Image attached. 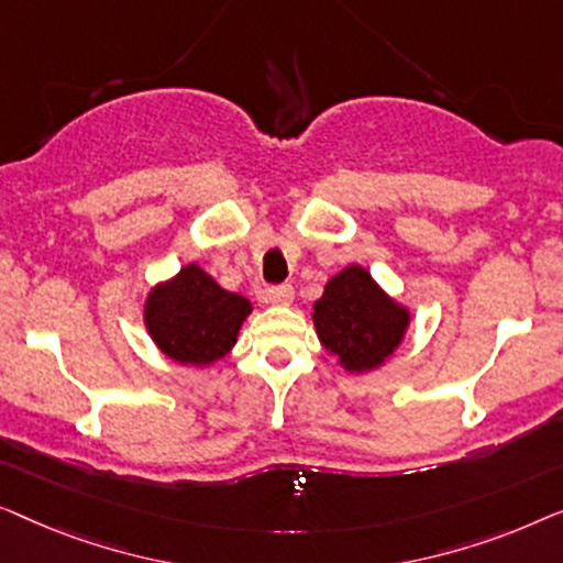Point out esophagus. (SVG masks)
Returning <instances> with one entry per match:
<instances>
[{
	"label": "esophagus",
	"instance_id": "34e87169",
	"mask_svg": "<svg viewBox=\"0 0 563 563\" xmlns=\"http://www.w3.org/2000/svg\"><path fill=\"white\" fill-rule=\"evenodd\" d=\"M265 300L273 306H290L292 303V288L290 285H273L265 290Z\"/></svg>",
	"mask_w": 563,
	"mask_h": 563
}]
</instances>
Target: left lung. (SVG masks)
<instances>
[{"label":"left lung","instance_id":"left-lung-1","mask_svg":"<svg viewBox=\"0 0 563 563\" xmlns=\"http://www.w3.org/2000/svg\"><path fill=\"white\" fill-rule=\"evenodd\" d=\"M313 323L323 350L346 372L377 369L406 336L410 311L393 300L360 265L344 267L313 303Z\"/></svg>","mask_w":563,"mask_h":563}]
</instances>
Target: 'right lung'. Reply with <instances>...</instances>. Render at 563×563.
<instances>
[{
    "label": "right lung",
    "instance_id": "obj_1",
    "mask_svg": "<svg viewBox=\"0 0 563 563\" xmlns=\"http://www.w3.org/2000/svg\"><path fill=\"white\" fill-rule=\"evenodd\" d=\"M250 311L247 298L221 288L199 265H186L147 292L145 327L165 357L206 367L227 357Z\"/></svg>",
    "mask_w": 563,
    "mask_h": 563
}]
</instances>
